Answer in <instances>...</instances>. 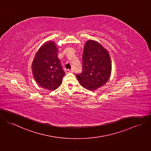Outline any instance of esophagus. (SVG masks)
<instances>
[{
    "mask_svg": "<svg viewBox=\"0 0 151 151\" xmlns=\"http://www.w3.org/2000/svg\"><path fill=\"white\" fill-rule=\"evenodd\" d=\"M73 71L72 70H66V73H73Z\"/></svg>",
    "mask_w": 151,
    "mask_h": 151,
    "instance_id": "1",
    "label": "esophagus"
}]
</instances>
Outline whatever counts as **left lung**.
I'll return each instance as SVG.
<instances>
[{
	"mask_svg": "<svg viewBox=\"0 0 151 151\" xmlns=\"http://www.w3.org/2000/svg\"><path fill=\"white\" fill-rule=\"evenodd\" d=\"M83 71L76 75L81 86L89 91L103 86L111 74L112 64L108 51L97 41L88 40L84 46Z\"/></svg>",
	"mask_w": 151,
	"mask_h": 151,
	"instance_id": "1",
	"label": "left lung"
}]
</instances>
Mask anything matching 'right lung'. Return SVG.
Masks as SVG:
<instances>
[{"label": "right lung", "instance_id": "1", "mask_svg": "<svg viewBox=\"0 0 151 151\" xmlns=\"http://www.w3.org/2000/svg\"><path fill=\"white\" fill-rule=\"evenodd\" d=\"M55 42L47 41L42 45L32 63V71L36 83L42 88L54 91L62 83L65 72L58 58Z\"/></svg>", "mask_w": 151, "mask_h": 151}]
</instances>
